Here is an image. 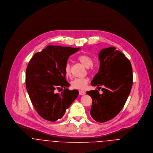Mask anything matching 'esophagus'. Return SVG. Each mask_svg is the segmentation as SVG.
Wrapping results in <instances>:
<instances>
[{"mask_svg":"<svg viewBox=\"0 0 153 153\" xmlns=\"http://www.w3.org/2000/svg\"><path fill=\"white\" fill-rule=\"evenodd\" d=\"M79 95H84L85 94V92H84V91H79Z\"/></svg>","mask_w":153,"mask_h":153,"instance_id":"esophagus-1","label":"esophagus"}]
</instances>
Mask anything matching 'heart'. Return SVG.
Segmentation results:
<instances>
[{
	"label": "heart",
	"mask_w": 153,
	"mask_h": 153,
	"mask_svg": "<svg viewBox=\"0 0 153 153\" xmlns=\"http://www.w3.org/2000/svg\"><path fill=\"white\" fill-rule=\"evenodd\" d=\"M77 59L85 66L90 69L93 65V60L89 56L86 55H80L78 56ZM65 73L67 77H70L71 73V65L69 63H67L65 66ZM88 79L87 78H76L74 79L71 83V86L72 89L78 90H83L87 86Z\"/></svg>",
	"instance_id": "b5f03b06"
}]
</instances>
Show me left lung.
<instances>
[{"label":"left lung","mask_w":153,"mask_h":153,"mask_svg":"<svg viewBox=\"0 0 153 153\" xmlns=\"http://www.w3.org/2000/svg\"><path fill=\"white\" fill-rule=\"evenodd\" d=\"M98 56L99 71L91 85L103 86L102 94H100L97 89L87 94L92 99V118L97 122L105 123L117 115L124 106L132 86V68L130 61L115 47L102 49Z\"/></svg>","instance_id":"8db88e82"}]
</instances>
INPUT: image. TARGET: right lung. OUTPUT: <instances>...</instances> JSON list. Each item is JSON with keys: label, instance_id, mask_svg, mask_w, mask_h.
<instances>
[{"label": "right lung", "instance_id": "1", "mask_svg": "<svg viewBox=\"0 0 153 153\" xmlns=\"http://www.w3.org/2000/svg\"><path fill=\"white\" fill-rule=\"evenodd\" d=\"M79 49L48 45L36 53L27 64L26 88L33 107L46 120L54 122L61 118L79 94L77 90L67 88L69 84L65 73L69 56ZM58 89L61 93L56 92Z\"/></svg>", "mask_w": 153, "mask_h": 153}]
</instances>
